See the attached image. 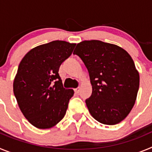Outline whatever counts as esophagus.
I'll return each mask as SVG.
<instances>
[{
    "mask_svg": "<svg viewBox=\"0 0 152 152\" xmlns=\"http://www.w3.org/2000/svg\"><path fill=\"white\" fill-rule=\"evenodd\" d=\"M80 88H75V94H78V93L80 92Z\"/></svg>",
    "mask_w": 152,
    "mask_h": 152,
    "instance_id": "esophagus-1",
    "label": "esophagus"
}]
</instances>
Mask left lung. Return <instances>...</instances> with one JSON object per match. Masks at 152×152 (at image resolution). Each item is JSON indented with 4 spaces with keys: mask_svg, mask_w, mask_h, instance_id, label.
<instances>
[{
    "mask_svg": "<svg viewBox=\"0 0 152 152\" xmlns=\"http://www.w3.org/2000/svg\"><path fill=\"white\" fill-rule=\"evenodd\" d=\"M73 54L89 72L92 94L85 102L91 116L105 125L123 121L135 104L139 88V74L129 54L100 40L80 42Z\"/></svg>",
    "mask_w": 152,
    "mask_h": 152,
    "instance_id": "left-lung-1",
    "label": "left lung"
}]
</instances>
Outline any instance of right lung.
Returning a JSON list of instances; mask_svg holds the SVG:
<instances>
[{
	"mask_svg": "<svg viewBox=\"0 0 152 152\" xmlns=\"http://www.w3.org/2000/svg\"><path fill=\"white\" fill-rule=\"evenodd\" d=\"M75 45L60 40L39 45L19 64L13 80L14 96L23 116L36 128H52L66 113L74 91L63 88L58 70Z\"/></svg>",
	"mask_w": 152,
	"mask_h": 152,
	"instance_id": "add662e5",
	"label": "right lung"
}]
</instances>
